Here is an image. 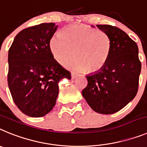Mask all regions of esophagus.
<instances>
[{"label": "esophagus", "mask_w": 147, "mask_h": 147, "mask_svg": "<svg viewBox=\"0 0 147 147\" xmlns=\"http://www.w3.org/2000/svg\"><path fill=\"white\" fill-rule=\"evenodd\" d=\"M77 76H78V74H76L75 72H71V77H72V79H75Z\"/></svg>", "instance_id": "34e87169"}]
</instances>
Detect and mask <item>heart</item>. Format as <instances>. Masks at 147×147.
Listing matches in <instances>:
<instances>
[{
    "mask_svg": "<svg viewBox=\"0 0 147 147\" xmlns=\"http://www.w3.org/2000/svg\"><path fill=\"white\" fill-rule=\"evenodd\" d=\"M50 48L60 63H68L76 53L77 60L72 63L75 69L96 72L104 68L109 59L111 40L103 30L86 25H74L52 37Z\"/></svg>",
    "mask_w": 147,
    "mask_h": 147,
    "instance_id": "heart-1",
    "label": "heart"
}]
</instances>
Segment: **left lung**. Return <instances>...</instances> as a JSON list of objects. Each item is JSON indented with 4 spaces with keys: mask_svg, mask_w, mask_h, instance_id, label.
Segmentation results:
<instances>
[{
    "mask_svg": "<svg viewBox=\"0 0 147 147\" xmlns=\"http://www.w3.org/2000/svg\"><path fill=\"white\" fill-rule=\"evenodd\" d=\"M111 40L109 59L103 69L86 76L82 95L100 114H113L133 100L138 92L141 63L137 43L127 33L111 25H97Z\"/></svg>",
    "mask_w": 147,
    "mask_h": 147,
    "instance_id": "8db88e82",
    "label": "left lung"
}]
</instances>
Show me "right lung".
<instances>
[{
    "mask_svg": "<svg viewBox=\"0 0 147 147\" xmlns=\"http://www.w3.org/2000/svg\"><path fill=\"white\" fill-rule=\"evenodd\" d=\"M58 29L43 23L23 29L9 49L7 81L15 105L24 114L42 117L55 107L58 82L71 73L54 58L50 40Z\"/></svg>",
    "mask_w": 147,
    "mask_h": 147,
    "instance_id": "obj_1",
    "label": "right lung"
}]
</instances>
